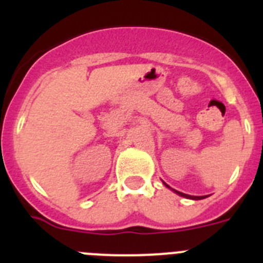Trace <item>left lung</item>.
Returning <instances> with one entry per match:
<instances>
[{"mask_svg":"<svg viewBox=\"0 0 263 263\" xmlns=\"http://www.w3.org/2000/svg\"><path fill=\"white\" fill-rule=\"evenodd\" d=\"M163 183H164V182H163ZM164 185H166V187H168V188H171L168 184H166V183H164ZM171 190H173V191L175 192V194H178L179 196L187 197V199H192V200H200V199H205V197H206V196H191V195H187V194H183V192L176 191V190H174V188H171Z\"/></svg>","mask_w":263,"mask_h":263,"instance_id":"obj_1","label":"left lung"}]
</instances>
